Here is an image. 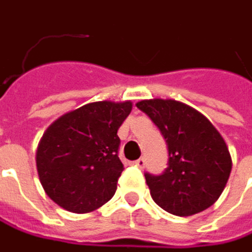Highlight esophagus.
Returning <instances> with one entry per match:
<instances>
[{"label":"esophagus","instance_id":"esophagus-1","mask_svg":"<svg viewBox=\"0 0 252 252\" xmlns=\"http://www.w3.org/2000/svg\"><path fill=\"white\" fill-rule=\"evenodd\" d=\"M134 164H135L137 167H140V168H144V167H145V164H147V161H145V158H144V157H141V158H138L137 161H134Z\"/></svg>","mask_w":252,"mask_h":252}]
</instances>
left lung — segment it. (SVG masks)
<instances>
[{
	"label": "left lung",
	"instance_id": "obj_1",
	"mask_svg": "<svg viewBox=\"0 0 252 252\" xmlns=\"http://www.w3.org/2000/svg\"><path fill=\"white\" fill-rule=\"evenodd\" d=\"M137 108L158 126L168 148V167L145 172L157 205L180 217L198 214L221 195L231 172L224 138L197 110L175 99H144Z\"/></svg>",
	"mask_w": 252,
	"mask_h": 252
}]
</instances>
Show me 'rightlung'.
Listing matches in <instances>:
<instances>
[{
  "label": "right lung",
  "instance_id": "obj_1",
  "mask_svg": "<svg viewBox=\"0 0 252 252\" xmlns=\"http://www.w3.org/2000/svg\"><path fill=\"white\" fill-rule=\"evenodd\" d=\"M131 110V101L91 102L48 126L38 145L37 170L55 204L84 214L114 197L124 171L117 132Z\"/></svg>",
  "mask_w": 252,
  "mask_h": 252
}]
</instances>
